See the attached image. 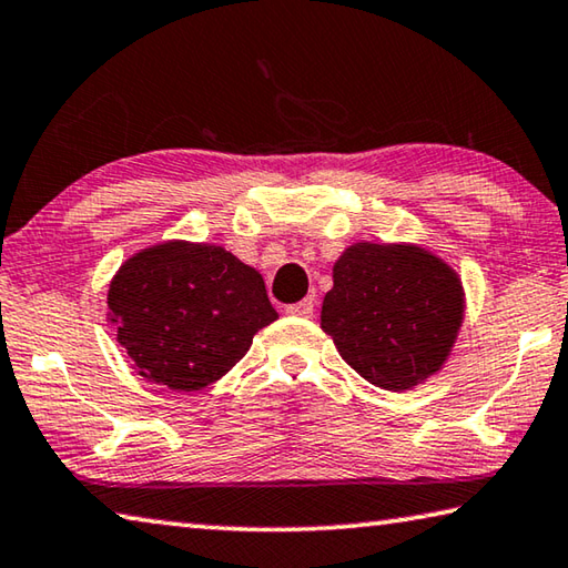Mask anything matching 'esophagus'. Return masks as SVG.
Returning a JSON list of instances; mask_svg holds the SVG:
<instances>
[{
	"mask_svg": "<svg viewBox=\"0 0 568 568\" xmlns=\"http://www.w3.org/2000/svg\"><path fill=\"white\" fill-rule=\"evenodd\" d=\"M313 311H315V301H313V297H305V301L293 303V305L285 307V313H287V315H295V318H311Z\"/></svg>",
	"mask_w": 568,
	"mask_h": 568,
	"instance_id": "34e87169",
	"label": "esophagus"
}]
</instances>
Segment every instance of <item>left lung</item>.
I'll return each instance as SVG.
<instances>
[{
  "instance_id": "obj_1",
  "label": "left lung",
  "mask_w": 568,
  "mask_h": 568,
  "mask_svg": "<svg viewBox=\"0 0 568 568\" xmlns=\"http://www.w3.org/2000/svg\"><path fill=\"white\" fill-rule=\"evenodd\" d=\"M458 273L413 243H353L333 265L321 328L368 383L410 390L448 361L464 323Z\"/></svg>"
}]
</instances>
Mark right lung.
Masks as SVG:
<instances>
[{
	"instance_id": "right-lung-1",
	"label": "right lung",
	"mask_w": 568,
	"mask_h": 568,
	"mask_svg": "<svg viewBox=\"0 0 568 568\" xmlns=\"http://www.w3.org/2000/svg\"><path fill=\"white\" fill-rule=\"evenodd\" d=\"M108 307L134 373L178 393L223 378L277 318L255 267L187 240L128 257L110 281Z\"/></svg>"
}]
</instances>
